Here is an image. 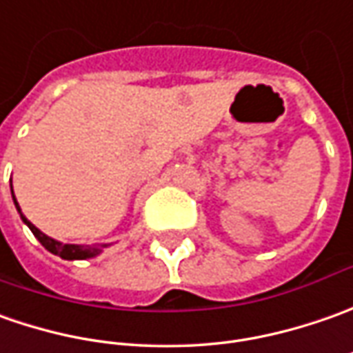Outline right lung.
Wrapping results in <instances>:
<instances>
[{
    "label": "right lung",
    "instance_id": "right-lung-1",
    "mask_svg": "<svg viewBox=\"0 0 353 353\" xmlns=\"http://www.w3.org/2000/svg\"><path fill=\"white\" fill-rule=\"evenodd\" d=\"M11 197H13V203H15V207H17L19 214H21V221L25 223V225L31 228V232L34 234V238L43 244L44 248L48 250L50 254H54V256H60L62 260H90V258H95V256H99L103 248H107L109 244H101V246H83V244H62V242H58L54 238L46 236L44 232H41L37 226L32 225L31 221L25 216V214L21 213V207H19L17 199H15V195H13V185H11Z\"/></svg>",
    "mask_w": 353,
    "mask_h": 353
}]
</instances>
